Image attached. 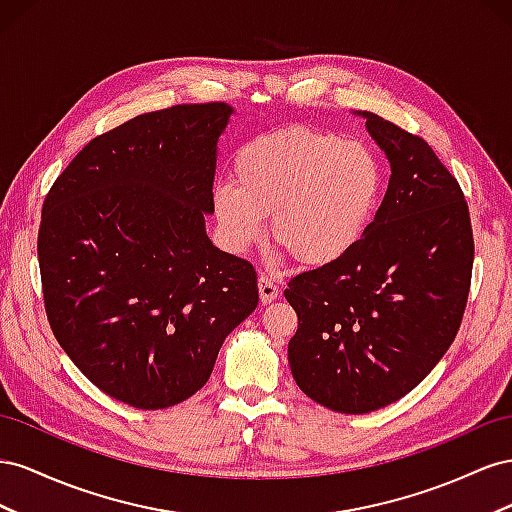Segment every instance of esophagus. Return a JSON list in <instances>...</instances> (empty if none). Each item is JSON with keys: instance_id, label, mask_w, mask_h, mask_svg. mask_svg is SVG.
Here are the masks:
<instances>
[{"instance_id": "34e87169", "label": "esophagus", "mask_w": 512, "mask_h": 512, "mask_svg": "<svg viewBox=\"0 0 512 512\" xmlns=\"http://www.w3.org/2000/svg\"><path fill=\"white\" fill-rule=\"evenodd\" d=\"M259 300L261 304H270L276 300V296H279V287L274 285V281L270 279V276H259Z\"/></svg>"}]
</instances>
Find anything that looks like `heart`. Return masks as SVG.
I'll use <instances>...</instances> for the list:
<instances>
[{
    "mask_svg": "<svg viewBox=\"0 0 512 512\" xmlns=\"http://www.w3.org/2000/svg\"><path fill=\"white\" fill-rule=\"evenodd\" d=\"M236 184L214 186L212 208L231 253H246L264 233L306 266L345 257L371 225L384 169L360 141L291 128L238 152Z\"/></svg>",
    "mask_w": 512,
    "mask_h": 512,
    "instance_id": "heart-1",
    "label": "heart"
}]
</instances>
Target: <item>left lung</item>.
Returning a JSON list of instances; mask_svg holds the SVG:
<instances>
[{
  "instance_id": "1",
  "label": "left lung",
  "mask_w": 512,
  "mask_h": 512,
  "mask_svg": "<svg viewBox=\"0 0 512 512\" xmlns=\"http://www.w3.org/2000/svg\"><path fill=\"white\" fill-rule=\"evenodd\" d=\"M358 115L390 163L382 206L345 257L285 289L298 313L291 375L341 414L399 401L433 371L457 337L474 264L461 186L431 145L375 113Z\"/></svg>"
}]
</instances>
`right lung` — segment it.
Instances as JSON below:
<instances>
[{
	"label": "right lung",
	"mask_w": 512,
	"mask_h": 512,
	"mask_svg": "<svg viewBox=\"0 0 512 512\" xmlns=\"http://www.w3.org/2000/svg\"><path fill=\"white\" fill-rule=\"evenodd\" d=\"M231 113L206 102L137 115L87 143L42 206L55 339L94 386L139 410L193 397L257 309L255 268L206 233Z\"/></svg>",
	"instance_id": "obj_1"
}]
</instances>
